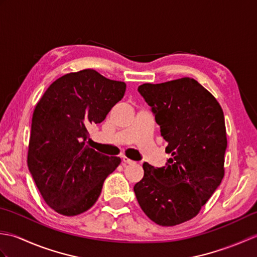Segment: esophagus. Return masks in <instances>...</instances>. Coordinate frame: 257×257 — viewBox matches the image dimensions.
I'll return each instance as SVG.
<instances>
[{"label":"esophagus","mask_w":257,"mask_h":257,"mask_svg":"<svg viewBox=\"0 0 257 257\" xmlns=\"http://www.w3.org/2000/svg\"><path fill=\"white\" fill-rule=\"evenodd\" d=\"M122 162L123 163H127V165H134V163H135L134 160H130L129 158H127V157H123L122 158Z\"/></svg>","instance_id":"obj_1"}]
</instances>
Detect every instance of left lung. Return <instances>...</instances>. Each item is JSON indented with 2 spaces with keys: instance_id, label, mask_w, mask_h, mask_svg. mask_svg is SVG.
Here are the masks:
<instances>
[{
  "instance_id": "left-lung-1",
  "label": "left lung",
  "mask_w": 257,
  "mask_h": 257,
  "mask_svg": "<svg viewBox=\"0 0 257 257\" xmlns=\"http://www.w3.org/2000/svg\"><path fill=\"white\" fill-rule=\"evenodd\" d=\"M138 91L151 107L172 158L162 168L144 163L136 198L157 224H181L198 214L224 177V113L214 96L190 77L144 84Z\"/></svg>"
}]
</instances>
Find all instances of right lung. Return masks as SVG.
<instances>
[{
	"label": "right lung",
	"instance_id": "right-lung-1",
	"mask_svg": "<svg viewBox=\"0 0 257 257\" xmlns=\"http://www.w3.org/2000/svg\"><path fill=\"white\" fill-rule=\"evenodd\" d=\"M124 91L123 81L84 69L56 79L37 102L27 166L43 199L59 214L89 210L105 179L121 162L89 148L86 140L90 124L105 120Z\"/></svg>",
	"mask_w": 257,
	"mask_h": 257
}]
</instances>
